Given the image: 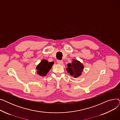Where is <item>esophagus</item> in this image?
<instances>
[{"mask_svg":"<svg viewBox=\"0 0 120 120\" xmlns=\"http://www.w3.org/2000/svg\"><path fill=\"white\" fill-rule=\"evenodd\" d=\"M57 63L59 65H62L63 64V61H61V60H58Z\"/></svg>","mask_w":120,"mask_h":120,"instance_id":"obj_1","label":"esophagus"}]
</instances>
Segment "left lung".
Instances as JSON below:
<instances>
[{
    "mask_svg": "<svg viewBox=\"0 0 120 120\" xmlns=\"http://www.w3.org/2000/svg\"><path fill=\"white\" fill-rule=\"evenodd\" d=\"M68 68L66 70L67 72L70 73L71 75L74 78H77L82 75L84 66L81 62L77 60L72 59V63H68L67 65Z\"/></svg>",
    "mask_w": 120,
    "mask_h": 120,
    "instance_id": "1",
    "label": "left lung"
}]
</instances>
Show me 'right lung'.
Here are the masks:
<instances>
[{"label":"right lung","instance_id":"right-lung-1","mask_svg":"<svg viewBox=\"0 0 120 120\" xmlns=\"http://www.w3.org/2000/svg\"><path fill=\"white\" fill-rule=\"evenodd\" d=\"M53 62H49L47 60H42L36 67L37 73L41 76H45L52 68Z\"/></svg>","mask_w":120,"mask_h":120}]
</instances>
